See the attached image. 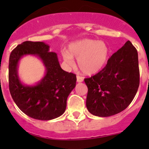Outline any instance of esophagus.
Masks as SVG:
<instances>
[{
    "label": "esophagus",
    "mask_w": 149,
    "mask_h": 149,
    "mask_svg": "<svg viewBox=\"0 0 149 149\" xmlns=\"http://www.w3.org/2000/svg\"><path fill=\"white\" fill-rule=\"evenodd\" d=\"M76 79H77V82H79V83H81V82H82L84 81L83 78L81 77V76H76Z\"/></svg>",
    "instance_id": "esophagus-1"
}]
</instances>
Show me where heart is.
Here are the masks:
<instances>
[{
	"label": "heart",
	"instance_id": "b5f03b06",
	"mask_svg": "<svg viewBox=\"0 0 149 149\" xmlns=\"http://www.w3.org/2000/svg\"><path fill=\"white\" fill-rule=\"evenodd\" d=\"M109 52V47L104 41L82 39L70 43L68 52H62V57L68 66L74 65L73 58L78 59V67L84 75L92 76L104 67Z\"/></svg>",
	"mask_w": 149,
	"mask_h": 149
}]
</instances>
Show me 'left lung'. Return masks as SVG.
Here are the masks:
<instances>
[{
  "label": "left lung",
  "instance_id": "8db88e82",
  "mask_svg": "<svg viewBox=\"0 0 149 149\" xmlns=\"http://www.w3.org/2000/svg\"><path fill=\"white\" fill-rule=\"evenodd\" d=\"M84 81L88 87L86 104L90 113L109 117L123 111L133 101L139 86L136 49L130 41L126 42L101 71Z\"/></svg>",
  "mask_w": 149,
  "mask_h": 149
}]
</instances>
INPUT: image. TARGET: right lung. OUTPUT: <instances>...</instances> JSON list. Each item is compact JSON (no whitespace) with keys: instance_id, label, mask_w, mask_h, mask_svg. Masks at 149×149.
<instances>
[{"instance_id":"1","label":"right lung","mask_w":149,"mask_h":149,"mask_svg":"<svg viewBox=\"0 0 149 149\" xmlns=\"http://www.w3.org/2000/svg\"><path fill=\"white\" fill-rule=\"evenodd\" d=\"M26 55L38 56L46 68L43 78L34 85H25L17 74L20 60ZM10 95L18 107L31 118L50 120L65 112L67 99L76 83V75L61 68L55 52L43 42H24L11 52L8 65Z\"/></svg>"}]
</instances>
